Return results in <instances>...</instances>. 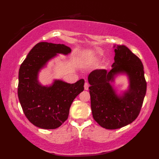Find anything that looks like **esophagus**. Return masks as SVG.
Masks as SVG:
<instances>
[{
    "label": "esophagus",
    "instance_id": "1",
    "mask_svg": "<svg viewBox=\"0 0 159 159\" xmlns=\"http://www.w3.org/2000/svg\"><path fill=\"white\" fill-rule=\"evenodd\" d=\"M84 88H85V90H88L89 89V85L87 83H85V85H84Z\"/></svg>",
    "mask_w": 159,
    "mask_h": 159
}]
</instances>
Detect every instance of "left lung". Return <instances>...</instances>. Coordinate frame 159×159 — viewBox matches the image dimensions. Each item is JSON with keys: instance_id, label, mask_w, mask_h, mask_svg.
<instances>
[{"instance_id": "8db88e82", "label": "left lung", "mask_w": 159, "mask_h": 159, "mask_svg": "<svg viewBox=\"0 0 159 159\" xmlns=\"http://www.w3.org/2000/svg\"><path fill=\"white\" fill-rule=\"evenodd\" d=\"M115 62L109 72L96 70L88 76L91 109L93 119L106 129L126 126L139 116L147 83L142 62L126 46H114ZM120 74L129 79L128 89L117 94L111 83Z\"/></svg>"}]
</instances>
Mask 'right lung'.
<instances>
[{
    "mask_svg": "<svg viewBox=\"0 0 159 159\" xmlns=\"http://www.w3.org/2000/svg\"><path fill=\"white\" fill-rule=\"evenodd\" d=\"M72 50L64 44L39 42L33 47L19 70L18 95L26 118L43 129L61 126L70 112L73 100L84 90V79L70 84L55 79L51 85H42L39 73L57 54L67 55Z\"/></svg>",
    "mask_w": 159,
    "mask_h": 159,
    "instance_id": "1",
    "label": "right lung"
}]
</instances>
